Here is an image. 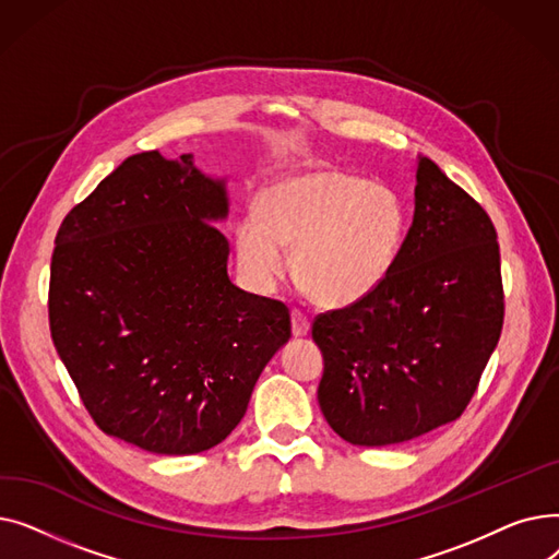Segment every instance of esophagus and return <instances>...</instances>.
<instances>
[{
  "label": "esophagus",
  "mask_w": 559,
  "mask_h": 559,
  "mask_svg": "<svg viewBox=\"0 0 559 559\" xmlns=\"http://www.w3.org/2000/svg\"><path fill=\"white\" fill-rule=\"evenodd\" d=\"M310 331V319L306 312H301L299 308L292 310V333H295V337H304L308 335Z\"/></svg>",
  "instance_id": "34e87169"
}]
</instances>
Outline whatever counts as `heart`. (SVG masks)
Returning a JSON list of instances; mask_svg holds the SVG:
<instances>
[{"mask_svg": "<svg viewBox=\"0 0 559 559\" xmlns=\"http://www.w3.org/2000/svg\"><path fill=\"white\" fill-rule=\"evenodd\" d=\"M405 233V209L385 186L335 169L292 174L258 197L235 226L245 276L272 287L285 272L317 304L348 306L385 281Z\"/></svg>", "mask_w": 559, "mask_h": 559, "instance_id": "obj_1", "label": "heart"}]
</instances>
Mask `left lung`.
Masks as SVG:
<instances>
[{"label":"left lung","instance_id":"obj_1","mask_svg":"<svg viewBox=\"0 0 559 559\" xmlns=\"http://www.w3.org/2000/svg\"><path fill=\"white\" fill-rule=\"evenodd\" d=\"M496 228L483 205L419 158L415 219L390 274L365 299L321 312L317 399L356 447H388L455 421L503 329Z\"/></svg>","mask_w":559,"mask_h":559}]
</instances>
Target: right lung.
I'll use <instances>...</instances> for the list:
<instances>
[{
	"label": "right lung",
	"mask_w": 559,
	"mask_h": 559,
	"mask_svg": "<svg viewBox=\"0 0 559 559\" xmlns=\"http://www.w3.org/2000/svg\"><path fill=\"white\" fill-rule=\"evenodd\" d=\"M226 213L192 154L142 152L58 228L51 340L106 435L160 455L217 447L289 340L285 304L230 283Z\"/></svg>",
	"instance_id": "add662e5"
}]
</instances>
